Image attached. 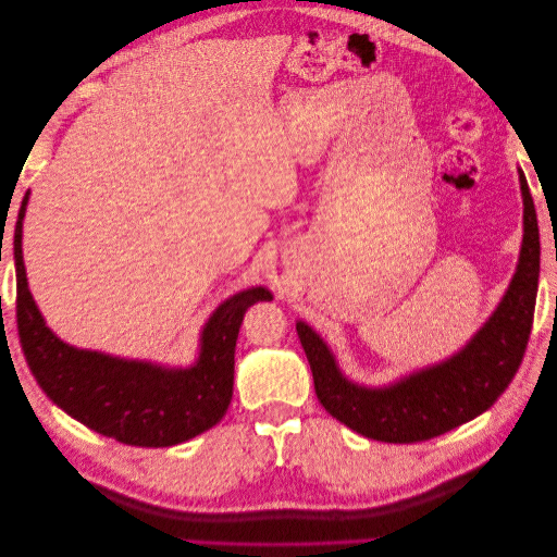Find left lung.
Segmentation results:
<instances>
[{"label": "left lung", "mask_w": 557, "mask_h": 557, "mask_svg": "<svg viewBox=\"0 0 557 557\" xmlns=\"http://www.w3.org/2000/svg\"><path fill=\"white\" fill-rule=\"evenodd\" d=\"M520 190L525 205V234L516 276L497 311L458 356L395 385L369 391L346 381L323 339L309 325L297 323L299 342L311 364L315 395L332 418L369 440L416 444L460 428L491 409L507 391L530 342L539 283V225L522 172Z\"/></svg>", "instance_id": "8db88e82"}]
</instances>
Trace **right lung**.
<instances>
[{"instance_id": "right-lung-1", "label": "right lung", "mask_w": 557, "mask_h": 557, "mask_svg": "<svg viewBox=\"0 0 557 557\" xmlns=\"http://www.w3.org/2000/svg\"><path fill=\"white\" fill-rule=\"evenodd\" d=\"M25 207L27 195L13 232L15 323L41 391L78 423L127 446H176L213 428L232 399L234 346L244 313L272 295L250 288L218 307L201 334L199 360L190 369H162L78 350L46 327L29 295L23 262Z\"/></svg>"}]
</instances>
